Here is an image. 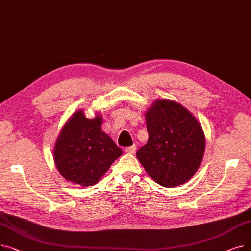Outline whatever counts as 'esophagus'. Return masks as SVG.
I'll use <instances>...</instances> for the list:
<instances>
[{
  "label": "esophagus",
  "mask_w": 251,
  "mask_h": 251,
  "mask_svg": "<svg viewBox=\"0 0 251 251\" xmlns=\"http://www.w3.org/2000/svg\"><path fill=\"white\" fill-rule=\"evenodd\" d=\"M135 151H136V147H135V146L128 147V148L125 149V151H126L127 153H129V154H134Z\"/></svg>",
  "instance_id": "esophagus-1"
}]
</instances>
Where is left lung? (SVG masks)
<instances>
[{
  "mask_svg": "<svg viewBox=\"0 0 251 251\" xmlns=\"http://www.w3.org/2000/svg\"><path fill=\"white\" fill-rule=\"evenodd\" d=\"M146 120L149 140L136 156L150 177L168 188L190 180L204 153L201 125L183 105L169 100H156Z\"/></svg>",
  "mask_w": 251,
  "mask_h": 251,
  "instance_id": "obj_1",
  "label": "left lung"
}]
</instances>
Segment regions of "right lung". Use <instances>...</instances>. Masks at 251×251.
<instances>
[{
    "instance_id": "add662e5",
    "label": "right lung",
    "mask_w": 251,
    "mask_h": 251,
    "mask_svg": "<svg viewBox=\"0 0 251 251\" xmlns=\"http://www.w3.org/2000/svg\"><path fill=\"white\" fill-rule=\"evenodd\" d=\"M101 116L87 119L82 110L65 123L57 138L54 160L60 174L69 182L91 186L122 154V150L101 131Z\"/></svg>"
}]
</instances>
